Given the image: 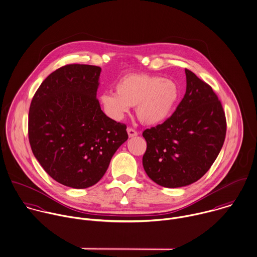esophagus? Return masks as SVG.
I'll return each mask as SVG.
<instances>
[{
  "label": "esophagus",
  "instance_id": "1",
  "mask_svg": "<svg viewBox=\"0 0 257 257\" xmlns=\"http://www.w3.org/2000/svg\"><path fill=\"white\" fill-rule=\"evenodd\" d=\"M127 134H128V137L130 138H135V137H137L139 134H138V132L136 131V130H134V128H132V127H127Z\"/></svg>",
  "mask_w": 257,
  "mask_h": 257
}]
</instances>
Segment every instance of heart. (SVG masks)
Here are the masks:
<instances>
[{
  "label": "heart",
  "instance_id": "b5f03b06",
  "mask_svg": "<svg viewBox=\"0 0 257 257\" xmlns=\"http://www.w3.org/2000/svg\"><path fill=\"white\" fill-rule=\"evenodd\" d=\"M178 85L170 79L147 74H128L115 84V92L100 94L104 111L113 119H121L136 105L139 119L149 125L159 124L170 117L179 98Z\"/></svg>",
  "mask_w": 257,
  "mask_h": 257
}]
</instances>
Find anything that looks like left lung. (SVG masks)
Listing matches in <instances>:
<instances>
[{"instance_id": "8db88e82", "label": "left lung", "mask_w": 257, "mask_h": 257, "mask_svg": "<svg viewBox=\"0 0 257 257\" xmlns=\"http://www.w3.org/2000/svg\"><path fill=\"white\" fill-rule=\"evenodd\" d=\"M186 91L164 123L146 130L143 166L149 177L165 187H181L202 177L225 140L226 119L211 86L185 69Z\"/></svg>"}]
</instances>
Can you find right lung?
Masks as SVG:
<instances>
[{"mask_svg":"<svg viewBox=\"0 0 257 257\" xmlns=\"http://www.w3.org/2000/svg\"><path fill=\"white\" fill-rule=\"evenodd\" d=\"M100 72L96 66H64L41 84L31 102L32 152L52 178L69 187L95 184L128 138L126 125L100 108Z\"/></svg>","mask_w":257,"mask_h":257,"instance_id":"obj_1","label":"right lung"}]
</instances>
